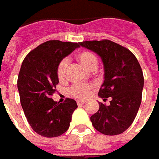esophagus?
Masks as SVG:
<instances>
[{
  "label": "esophagus",
  "instance_id": "1",
  "mask_svg": "<svg viewBox=\"0 0 159 159\" xmlns=\"http://www.w3.org/2000/svg\"><path fill=\"white\" fill-rule=\"evenodd\" d=\"M85 102H86V101H84V100H78V101H77V105H78V106L84 105Z\"/></svg>",
  "mask_w": 159,
  "mask_h": 159
}]
</instances>
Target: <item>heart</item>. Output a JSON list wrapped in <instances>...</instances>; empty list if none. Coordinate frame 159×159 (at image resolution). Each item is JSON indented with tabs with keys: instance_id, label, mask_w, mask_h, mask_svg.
Here are the masks:
<instances>
[{
	"instance_id": "b5f03b06",
	"label": "heart",
	"mask_w": 159,
	"mask_h": 159,
	"mask_svg": "<svg viewBox=\"0 0 159 159\" xmlns=\"http://www.w3.org/2000/svg\"><path fill=\"white\" fill-rule=\"evenodd\" d=\"M76 58L85 69L89 70L96 69L98 66V57L94 52L90 51H83L76 55ZM67 68H68V61L66 59H63L59 62L56 69L58 79L63 80L66 77ZM91 90H92V86L90 84H74L69 89V93L71 96L76 98L84 99L90 95Z\"/></svg>"
}]
</instances>
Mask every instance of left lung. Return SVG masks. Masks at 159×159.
I'll list each match as a JSON object with an SVG mask.
<instances>
[{"mask_svg":"<svg viewBox=\"0 0 159 159\" xmlns=\"http://www.w3.org/2000/svg\"><path fill=\"white\" fill-rule=\"evenodd\" d=\"M80 46L101 58L105 75L98 96L104 101L110 98L109 106L99 102L90 121L102 134H121L133 123L142 102L143 75L139 62L128 48L108 39L83 41Z\"/></svg>","mask_w":159,"mask_h":159,"instance_id":"obj_1","label":"left lung"}]
</instances>
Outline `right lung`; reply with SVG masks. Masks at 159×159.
Returning <instances> with one entry per match:
<instances>
[{
  "label": "right lung",
  "instance_id": "right-lung-1",
  "mask_svg": "<svg viewBox=\"0 0 159 159\" xmlns=\"http://www.w3.org/2000/svg\"><path fill=\"white\" fill-rule=\"evenodd\" d=\"M80 43L49 40L30 51L20 69L17 89L25 117L37 134L56 137L69 128L72 114L77 108L72 98L59 104L51 98L59 79V62L69 55Z\"/></svg>",
  "mask_w": 159,
  "mask_h": 159
}]
</instances>
